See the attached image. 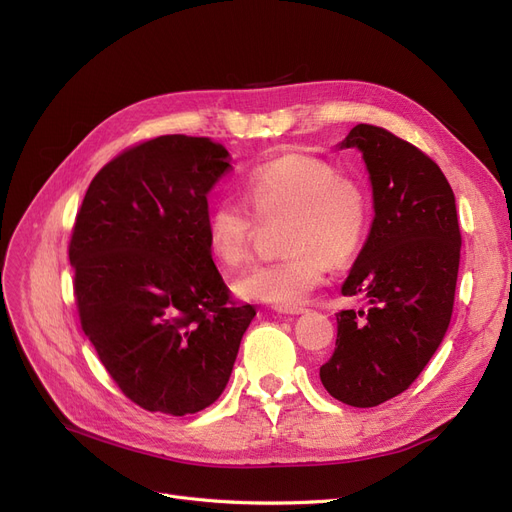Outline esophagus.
<instances>
[{"label": "esophagus", "mask_w": 512, "mask_h": 512, "mask_svg": "<svg viewBox=\"0 0 512 512\" xmlns=\"http://www.w3.org/2000/svg\"><path fill=\"white\" fill-rule=\"evenodd\" d=\"M277 313H283V315H302L306 313L304 306H275Z\"/></svg>", "instance_id": "esophagus-1"}]
</instances>
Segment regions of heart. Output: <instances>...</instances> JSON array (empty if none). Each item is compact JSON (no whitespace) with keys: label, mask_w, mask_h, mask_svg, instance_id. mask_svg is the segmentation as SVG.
<instances>
[{"label":"heart","mask_w":512,"mask_h":512,"mask_svg":"<svg viewBox=\"0 0 512 512\" xmlns=\"http://www.w3.org/2000/svg\"><path fill=\"white\" fill-rule=\"evenodd\" d=\"M243 197L260 222H283L281 248L290 256L241 273L233 281L241 300L300 304L323 281L325 264L355 258L370 231V197L361 182L315 157L283 155L262 163L245 176ZM249 211L235 199L210 206V252L229 269L250 256L256 220Z\"/></svg>","instance_id":"heart-1"}]
</instances>
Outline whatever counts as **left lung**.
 Masks as SVG:
<instances>
[{"instance_id": "left-lung-1", "label": "left lung", "mask_w": 512, "mask_h": 512, "mask_svg": "<svg viewBox=\"0 0 512 512\" xmlns=\"http://www.w3.org/2000/svg\"><path fill=\"white\" fill-rule=\"evenodd\" d=\"M336 147L361 151L374 222L342 283L365 306L336 315V349L319 378L334 399L374 407L420 376L449 327L462 243L456 197L431 157L384 128L359 124Z\"/></svg>"}]
</instances>
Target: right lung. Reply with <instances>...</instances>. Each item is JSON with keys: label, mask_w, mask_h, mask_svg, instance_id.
Here are the masks:
<instances>
[{"label": "right lung", "mask_w": 512, "mask_h": 512, "mask_svg": "<svg viewBox=\"0 0 512 512\" xmlns=\"http://www.w3.org/2000/svg\"><path fill=\"white\" fill-rule=\"evenodd\" d=\"M231 168L210 138L168 134L128 149L86 191L69 245L81 330L128 399L206 410L256 317L229 298L206 237L208 193Z\"/></svg>", "instance_id": "obj_1"}]
</instances>
